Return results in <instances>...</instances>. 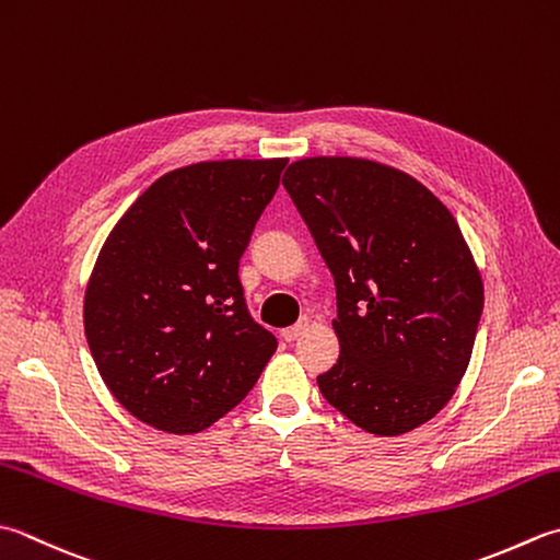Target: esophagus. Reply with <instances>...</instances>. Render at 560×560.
<instances>
[{
  "mask_svg": "<svg viewBox=\"0 0 560 560\" xmlns=\"http://www.w3.org/2000/svg\"><path fill=\"white\" fill-rule=\"evenodd\" d=\"M308 327H311V320H308V317H303L301 323H295L293 327H287V330H281V337L287 339V342H293V339H299L305 330H308Z\"/></svg>",
  "mask_w": 560,
  "mask_h": 560,
  "instance_id": "34e87169",
  "label": "esophagus"
}]
</instances>
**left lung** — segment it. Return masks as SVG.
Listing matches in <instances>:
<instances>
[{
    "label": "left lung",
    "mask_w": 560,
    "mask_h": 560,
    "mask_svg": "<svg viewBox=\"0 0 560 560\" xmlns=\"http://www.w3.org/2000/svg\"><path fill=\"white\" fill-rule=\"evenodd\" d=\"M283 186L335 277L337 364L325 400L398 436L452 400L474 352L483 281L462 228L418 179L361 158H305Z\"/></svg>",
    "instance_id": "obj_1"
}]
</instances>
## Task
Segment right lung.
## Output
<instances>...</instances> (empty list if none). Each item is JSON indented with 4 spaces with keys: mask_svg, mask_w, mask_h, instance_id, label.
I'll use <instances>...</instances> for the list:
<instances>
[{
    "mask_svg": "<svg viewBox=\"0 0 560 560\" xmlns=\"http://www.w3.org/2000/svg\"><path fill=\"white\" fill-rule=\"evenodd\" d=\"M289 160L167 172L108 233L84 293L106 388L150 427L194 434L255 386L277 337L252 320L240 257Z\"/></svg>",
    "mask_w": 560,
    "mask_h": 560,
    "instance_id": "1",
    "label": "right lung"
}]
</instances>
